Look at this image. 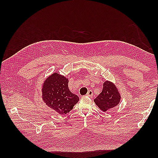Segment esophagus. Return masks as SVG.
<instances>
[{"instance_id": "1", "label": "esophagus", "mask_w": 158, "mask_h": 158, "mask_svg": "<svg viewBox=\"0 0 158 158\" xmlns=\"http://www.w3.org/2000/svg\"><path fill=\"white\" fill-rule=\"evenodd\" d=\"M87 96H89V97H91V98H92V97L93 96V92L92 91V90H89L88 94H87Z\"/></svg>"}]
</instances>
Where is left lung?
<instances>
[{"label":"left lung","mask_w":158,"mask_h":158,"mask_svg":"<svg viewBox=\"0 0 158 158\" xmlns=\"http://www.w3.org/2000/svg\"><path fill=\"white\" fill-rule=\"evenodd\" d=\"M120 98L116 87L111 82L106 81L104 83L102 92L94 99V102L100 110L106 111L118 105Z\"/></svg>","instance_id":"left-lung-1"}]
</instances>
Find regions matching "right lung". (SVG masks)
<instances>
[{"label": "right lung", "instance_id": "right-lung-1", "mask_svg": "<svg viewBox=\"0 0 158 158\" xmlns=\"http://www.w3.org/2000/svg\"><path fill=\"white\" fill-rule=\"evenodd\" d=\"M69 80L55 73L45 80L43 87V100L50 108L64 115L79 101V97L70 91Z\"/></svg>", "mask_w": 158, "mask_h": 158}]
</instances>
